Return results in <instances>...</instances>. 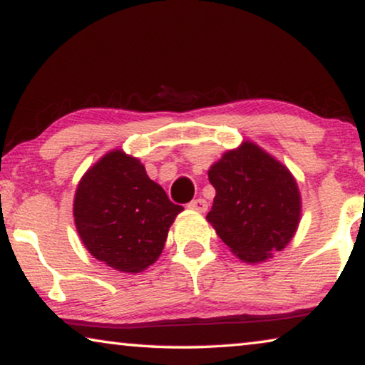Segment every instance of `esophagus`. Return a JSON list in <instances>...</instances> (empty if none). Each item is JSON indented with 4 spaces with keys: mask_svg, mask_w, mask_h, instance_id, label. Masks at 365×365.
Masks as SVG:
<instances>
[{
    "mask_svg": "<svg viewBox=\"0 0 365 365\" xmlns=\"http://www.w3.org/2000/svg\"><path fill=\"white\" fill-rule=\"evenodd\" d=\"M207 207H209L207 200L202 199V197H197V199H194V200H191V202H189V209L199 210V212H205Z\"/></svg>",
    "mask_w": 365,
    "mask_h": 365,
    "instance_id": "obj_1",
    "label": "esophagus"
}]
</instances>
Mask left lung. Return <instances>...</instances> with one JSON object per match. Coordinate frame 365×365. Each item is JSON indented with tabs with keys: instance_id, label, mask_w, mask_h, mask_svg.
Segmentation results:
<instances>
[{
	"instance_id": "1",
	"label": "left lung",
	"mask_w": 365,
	"mask_h": 365,
	"mask_svg": "<svg viewBox=\"0 0 365 365\" xmlns=\"http://www.w3.org/2000/svg\"><path fill=\"white\" fill-rule=\"evenodd\" d=\"M209 181L215 197L207 220L240 260L263 262L292 240L301 214L297 181L257 145L227 151Z\"/></svg>"
}]
</instances>
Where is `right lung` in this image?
<instances>
[{
	"label": "right lung",
	"mask_w": 365,
	"mask_h": 365,
	"mask_svg": "<svg viewBox=\"0 0 365 365\" xmlns=\"http://www.w3.org/2000/svg\"><path fill=\"white\" fill-rule=\"evenodd\" d=\"M181 210L138 160L120 150L86 173L73 199L83 245L97 260L126 273L143 272L158 260Z\"/></svg>",
	"instance_id": "obj_1"
}]
</instances>
